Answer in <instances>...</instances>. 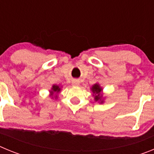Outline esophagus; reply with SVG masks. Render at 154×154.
I'll return each mask as SVG.
<instances>
[{"mask_svg": "<svg viewBox=\"0 0 154 154\" xmlns=\"http://www.w3.org/2000/svg\"><path fill=\"white\" fill-rule=\"evenodd\" d=\"M72 85H79V81L77 79H74L72 81Z\"/></svg>", "mask_w": 154, "mask_h": 154, "instance_id": "esophagus-1", "label": "esophagus"}]
</instances>
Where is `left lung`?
I'll return each mask as SVG.
<instances>
[{"instance_id":"1","label":"left lung","mask_w":154,"mask_h":154,"mask_svg":"<svg viewBox=\"0 0 154 154\" xmlns=\"http://www.w3.org/2000/svg\"><path fill=\"white\" fill-rule=\"evenodd\" d=\"M92 91L96 96H95V99H96V101H98V100H101L102 96L100 95V92L102 91V89L100 88L98 84H95V85L92 86Z\"/></svg>"}]
</instances>
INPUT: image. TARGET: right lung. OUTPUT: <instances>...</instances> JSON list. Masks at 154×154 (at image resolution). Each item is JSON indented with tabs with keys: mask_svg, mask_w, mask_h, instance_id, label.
Masks as SVG:
<instances>
[{
	"mask_svg": "<svg viewBox=\"0 0 154 154\" xmlns=\"http://www.w3.org/2000/svg\"><path fill=\"white\" fill-rule=\"evenodd\" d=\"M60 88H59V86H58V85H53L52 87V91H51V96H53V94L55 93V92H56V93H58L59 91H60Z\"/></svg>",
	"mask_w": 154,
	"mask_h": 154,
	"instance_id": "add662e5",
	"label": "right lung"
}]
</instances>
